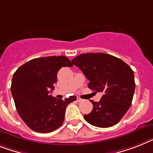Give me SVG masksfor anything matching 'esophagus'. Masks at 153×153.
Masks as SVG:
<instances>
[{
	"mask_svg": "<svg viewBox=\"0 0 153 153\" xmlns=\"http://www.w3.org/2000/svg\"><path fill=\"white\" fill-rule=\"evenodd\" d=\"M82 101H83V99H82V98H79V97H77V98H76V102H82Z\"/></svg>",
	"mask_w": 153,
	"mask_h": 153,
	"instance_id": "1",
	"label": "esophagus"
}]
</instances>
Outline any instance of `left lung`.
Returning <instances> with one entry per match:
<instances>
[{
	"label": "left lung",
	"mask_w": 153,
	"mask_h": 153,
	"mask_svg": "<svg viewBox=\"0 0 153 153\" xmlns=\"http://www.w3.org/2000/svg\"><path fill=\"white\" fill-rule=\"evenodd\" d=\"M71 62L90 81L88 88L103 94L98 102L91 101L93 109L84 115L85 120L103 128L117 124L132 102L135 89L133 70L123 60L105 53L82 54Z\"/></svg>",
	"instance_id": "8db88e82"
}]
</instances>
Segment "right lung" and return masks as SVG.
I'll return each instance as SVG.
<instances>
[{
    "label": "right lung",
    "mask_w": 153,
    "mask_h": 153,
    "mask_svg": "<svg viewBox=\"0 0 153 153\" xmlns=\"http://www.w3.org/2000/svg\"><path fill=\"white\" fill-rule=\"evenodd\" d=\"M73 66L66 57L48 56L27 62L15 72L11 91L18 113L27 126L38 133H49L62 124L66 106L76 100L51 96L62 67Z\"/></svg>",
    "instance_id": "right-lung-1"
}]
</instances>
